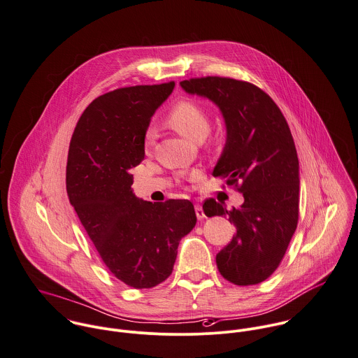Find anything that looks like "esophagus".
Listing matches in <instances>:
<instances>
[{
	"instance_id": "1",
	"label": "esophagus",
	"mask_w": 358,
	"mask_h": 358,
	"mask_svg": "<svg viewBox=\"0 0 358 358\" xmlns=\"http://www.w3.org/2000/svg\"><path fill=\"white\" fill-rule=\"evenodd\" d=\"M195 213H196V217H198L199 220L205 219V213H203V209H202V206H201L199 203H196V205H195Z\"/></svg>"
}]
</instances>
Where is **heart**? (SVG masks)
<instances>
[{"label":"heart","mask_w":358,"mask_h":358,"mask_svg":"<svg viewBox=\"0 0 358 358\" xmlns=\"http://www.w3.org/2000/svg\"><path fill=\"white\" fill-rule=\"evenodd\" d=\"M166 122L170 128L177 131L180 135L194 142L203 141L210 131V120L206 110L201 104L189 99L178 100L170 108L166 117ZM153 138H155L153 129H148L145 134L146 149L152 145Z\"/></svg>","instance_id":"1"}]
</instances>
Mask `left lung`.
<instances>
[{"label": "left lung", "instance_id": "left-lung-1", "mask_svg": "<svg viewBox=\"0 0 358 358\" xmlns=\"http://www.w3.org/2000/svg\"><path fill=\"white\" fill-rule=\"evenodd\" d=\"M180 85L219 107L226 143L212 174L227 177L244 196L231 210L215 199L203 203L206 216H229L237 229L216 255L217 269L234 285H258L278 269L299 222L300 166L290 128L276 103L252 83L206 76Z\"/></svg>", "mask_w": 358, "mask_h": 358}]
</instances>
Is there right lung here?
<instances>
[{"label":"right lung","instance_id":"right-lung-1","mask_svg":"<svg viewBox=\"0 0 358 358\" xmlns=\"http://www.w3.org/2000/svg\"><path fill=\"white\" fill-rule=\"evenodd\" d=\"M174 86H131L94 99L69 143V202L108 271L134 289L155 287L171 275L180 240L196 224L189 201L152 203L131 188L152 115Z\"/></svg>","mask_w":358,"mask_h":358}]
</instances>
